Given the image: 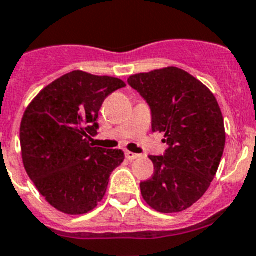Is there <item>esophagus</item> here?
Masks as SVG:
<instances>
[{
    "mask_svg": "<svg viewBox=\"0 0 256 256\" xmlns=\"http://www.w3.org/2000/svg\"><path fill=\"white\" fill-rule=\"evenodd\" d=\"M126 158H128V160H135V158H139V154H134V152L126 151Z\"/></svg>",
    "mask_w": 256,
    "mask_h": 256,
    "instance_id": "esophagus-1",
    "label": "esophagus"
}]
</instances>
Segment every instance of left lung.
I'll use <instances>...</instances> for the list:
<instances>
[{"instance_id": "obj_1", "label": "left lung", "mask_w": 256, "mask_h": 256, "mask_svg": "<svg viewBox=\"0 0 256 256\" xmlns=\"http://www.w3.org/2000/svg\"><path fill=\"white\" fill-rule=\"evenodd\" d=\"M128 84L152 112V132H164V156H150L154 172L140 182L154 211L188 210L208 190L225 148L224 117L214 95L182 68L168 66L132 75Z\"/></svg>"}]
</instances>
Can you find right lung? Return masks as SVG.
<instances>
[{
    "instance_id": "add662e5",
    "label": "right lung",
    "mask_w": 256,
    "mask_h": 256,
    "mask_svg": "<svg viewBox=\"0 0 256 256\" xmlns=\"http://www.w3.org/2000/svg\"><path fill=\"white\" fill-rule=\"evenodd\" d=\"M113 76L75 70L42 88L20 122L23 165L38 192L66 214H83L102 200L112 172L124 162L121 150L91 144L98 110L124 87Z\"/></svg>"
}]
</instances>
